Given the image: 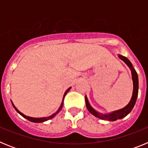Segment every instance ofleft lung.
Segmentation results:
<instances>
[{
	"label": "left lung",
	"instance_id": "8db88e82",
	"mask_svg": "<svg viewBox=\"0 0 148 148\" xmlns=\"http://www.w3.org/2000/svg\"><path fill=\"white\" fill-rule=\"evenodd\" d=\"M119 58L121 60H122V61H124L127 65L128 67L130 68V70H131L132 80H133V95H132L131 99H130V102L128 103L127 105L125 106V108H122V109L113 111V112L107 113V114H103V113H99V112L95 110L94 108H92V106L90 105V104L89 103V101L88 99H87V95H85L86 107H87L89 112H90L91 114L93 115L94 116H95V117H97V118L100 119L105 120V121H116V120L121 119H123L124 117L127 116V115L131 112L132 110H133V107H134V105H135L136 104V101L137 96H138V75H137L136 71L135 69L133 68V64H131V62H130V61L126 58V57L121 56V55H119Z\"/></svg>",
	"mask_w": 148,
	"mask_h": 148
}]
</instances>
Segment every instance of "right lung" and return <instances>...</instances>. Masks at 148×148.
Listing matches in <instances>:
<instances>
[{"label": "right lung", "instance_id": "1", "mask_svg": "<svg viewBox=\"0 0 148 148\" xmlns=\"http://www.w3.org/2000/svg\"><path fill=\"white\" fill-rule=\"evenodd\" d=\"M70 89H71V87H69V88H68L67 90H66V92H64V96H63V99H62V102H61V106H60V108H58V110L56 111V113H53V114L52 115V116H48V117H42V118H33V117H30V116H26V115H24V114H23V113H22L21 112H20V111L18 110L16 108H15V106L14 105V104H13V103H12V104L13 107H14V108H15V110H16L17 112H18V113H19V114L21 115V116H23V118L27 119V120H29V121H32V122H35V123H40V122H44V121H47V120H49V119H53V117H55V116H56V115L58 114V113H59L60 111H61V110L62 109L63 104H64V99L65 95H66V94L67 93V92H68V91H69V90H70Z\"/></svg>", "mask_w": 148, "mask_h": 148}]
</instances>
